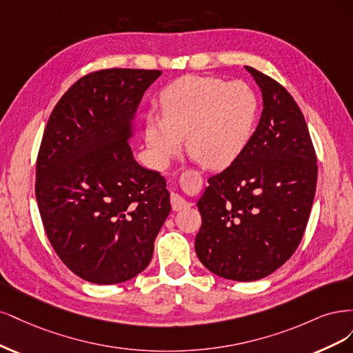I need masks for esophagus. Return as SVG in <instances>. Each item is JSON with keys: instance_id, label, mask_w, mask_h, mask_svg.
<instances>
[{"instance_id": "esophagus-1", "label": "esophagus", "mask_w": 353, "mask_h": 353, "mask_svg": "<svg viewBox=\"0 0 353 353\" xmlns=\"http://www.w3.org/2000/svg\"><path fill=\"white\" fill-rule=\"evenodd\" d=\"M170 203H172L173 211H180L190 205V203L185 198H181L179 193H172V195H170Z\"/></svg>"}]
</instances>
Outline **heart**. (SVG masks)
Segmentation results:
<instances>
[{
    "label": "heart",
    "instance_id": "1",
    "mask_svg": "<svg viewBox=\"0 0 353 353\" xmlns=\"http://www.w3.org/2000/svg\"><path fill=\"white\" fill-rule=\"evenodd\" d=\"M163 117L150 116L145 141L154 160L167 164L188 138V152L208 168L232 164L251 143L259 102L245 82L188 74L168 85L161 97Z\"/></svg>",
    "mask_w": 353,
    "mask_h": 353
}]
</instances>
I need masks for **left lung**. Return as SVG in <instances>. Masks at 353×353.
<instances>
[{
    "label": "left lung",
    "instance_id": "8db88e82",
    "mask_svg": "<svg viewBox=\"0 0 353 353\" xmlns=\"http://www.w3.org/2000/svg\"><path fill=\"white\" fill-rule=\"evenodd\" d=\"M263 94V114L245 152L198 201L201 263L236 281L264 279L296 251L312 208L316 154L296 101L274 79L246 65Z\"/></svg>",
    "mask_w": 353,
    "mask_h": 353
}]
</instances>
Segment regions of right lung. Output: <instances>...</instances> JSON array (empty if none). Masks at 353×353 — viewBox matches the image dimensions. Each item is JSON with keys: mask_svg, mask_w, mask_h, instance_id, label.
Here are the masks:
<instances>
[{"mask_svg": "<svg viewBox=\"0 0 353 353\" xmlns=\"http://www.w3.org/2000/svg\"><path fill=\"white\" fill-rule=\"evenodd\" d=\"M160 76L88 73L45 128L35 181L42 224L64 265L86 281L117 284L142 272L172 210L165 179L136 163L128 142L142 95Z\"/></svg>", "mask_w": 353, "mask_h": 353, "instance_id": "right-lung-1", "label": "right lung"}]
</instances>
